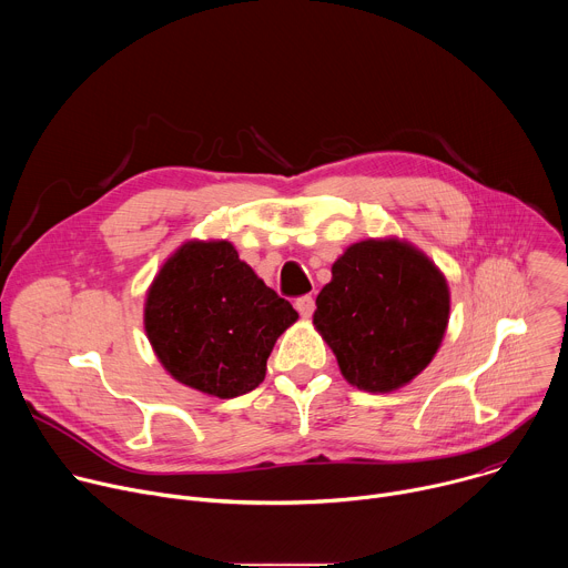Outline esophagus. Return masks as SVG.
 <instances>
[{"label": "esophagus", "mask_w": 568, "mask_h": 568, "mask_svg": "<svg viewBox=\"0 0 568 568\" xmlns=\"http://www.w3.org/2000/svg\"><path fill=\"white\" fill-rule=\"evenodd\" d=\"M294 305H296V310L303 318H310L312 312H314V298L312 296H298Z\"/></svg>", "instance_id": "obj_1"}]
</instances>
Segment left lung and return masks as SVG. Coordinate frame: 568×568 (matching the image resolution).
<instances>
[{"label":"left lung","mask_w":568,"mask_h":568,"mask_svg":"<svg viewBox=\"0 0 568 568\" xmlns=\"http://www.w3.org/2000/svg\"><path fill=\"white\" fill-rule=\"evenodd\" d=\"M312 323L348 384L390 393L436 357L449 323V285L412 242L368 237L335 261Z\"/></svg>","instance_id":"obj_1"}]
</instances>
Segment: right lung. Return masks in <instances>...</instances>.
Listing matches in <instances>:
<instances>
[{
  "mask_svg": "<svg viewBox=\"0 0 568 568\" xmlns=\"http://www.w3.org/2000/svg\"><path fill=\"white\" fill-rule=\"evenodd\" d=\"M298 318L290 301L226 240H189L145 294L148 342L178 382L211 397L254 390L276 339Z\"/></svg>",
  "mask_w": 568,
  "mask_h": 568,
  "instance_id": "1",
  "label": "right lung"
}]
</instances>
